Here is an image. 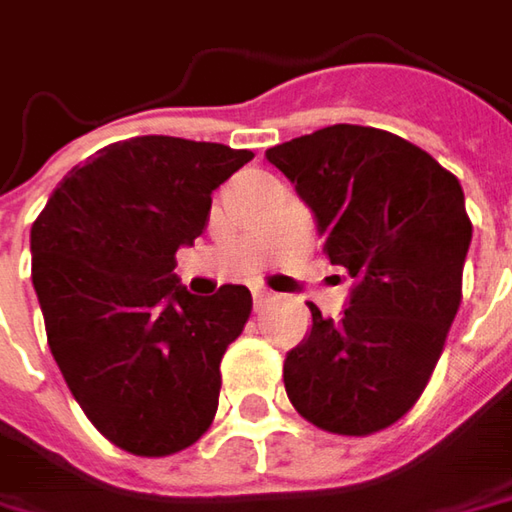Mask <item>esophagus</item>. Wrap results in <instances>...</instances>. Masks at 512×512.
Returning <instances> with one entry per match:
<instances>
[{"instance_id": "esophagus-1", "label": "esophagus", "mask_w": 512, "mask_h": 512, "mask_svg": "<svg viewBox=\"0 0 512 512\" xmlns=\"http://www.w3.org/2000/svg\"><path fill=\"white\" fill-rule=\"evenodd\" d=\"M252 300H255V309L260 312V309L272 300V295H269V292H263V289H255V292H252Z\"/></svg>"}]
</instances>
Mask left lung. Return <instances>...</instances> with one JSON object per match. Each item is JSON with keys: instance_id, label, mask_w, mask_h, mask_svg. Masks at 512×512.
<instances>
[{"instance_id": "1", "label": "left lung", "mask_w": 512, "mask_h": 512, "mask_svg": "<svg viewBox=\"0 0 512 512\" xmlns=\"http://www.w3.org/2000/svg\"><path fill=\"white\" fill-rule=\"evenodd\" d=\"M266 160L315 212L323 255L355 280L341 321L309 303L312 332L283 361L286 395L326 433H381L427 389L461 303L473 237L461 183L367 125H329Z\"/></svg>"}]
</instances>
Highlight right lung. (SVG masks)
I'll use <instances>...</instances> for the list:
<instances>
[{"mask_svg":"<svg viewBox=\"0 0 512 512\" xmlns=\"http://www.w3.org/2000/svg\"><path fill=\"white\" fill-rule=\"evenodd\" d=\"M252 157L160 134L120 140L71 168L34 220L31 278L56 367L125 453L174 456L212 427L220 361L252 295H189L174 255L206 232L212 191Z\"/></svg>","mask_w":512,"mask_h":512,"instance_id":"1","label":"right lung"}]
</instances>
